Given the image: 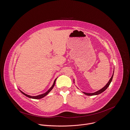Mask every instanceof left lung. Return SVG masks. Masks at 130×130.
<instances>
[{"instance_id": "8db88e82", "label": "left lung", "mask_w": 130, "mask_h": 130, "mask_svg": "<svg viewBox=\"0 0 130 130\" xmlns=\"http://www.w3.org/2000/svg\"><path fill=\"white\" fill-rule=\"evenodd\" d=\"M113 74H112V75L111 77L110 78V79H109V82H108V83L104 86V87L103 88H102L101 89H100V90H99V91H96V92H94V93H86V92H83V93H84L85 94L87 95H94L99 94H100V93H101L102 92H104V91L108 88V86H109V85H110V83H111V80H112V77H113Z\"/></svg>"}]
</instances>
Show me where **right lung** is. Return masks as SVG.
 I'll return each mask as SVG.
<instances>
[{
  "label": "right lung",
  "mask_w": 130,
  "mask_h": 130,
  "mask_svg": "<svg viewBox=\"0 0 130 130\" xmlns=\"http://www.w3.org/2000/svg\"><path fill=\"white\" fill-rule=\"evenodd\" d=\"M56 80V79L54 80V84H53V86H52V87H51L46 92H45V93H43V94H40V95H37V96H30V95H27V94L24 93V92H22V91H21V90H20V91H21L23 94H24L25 95H26V96H27V97H28V98H32V99H41V98H43V97H44L45 96H46V95L52 90V89L53 88V87H54V86H55Z\"/></svg>",
  "instance_id": "1"
}]
</instances>
